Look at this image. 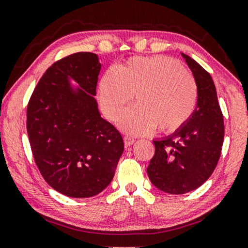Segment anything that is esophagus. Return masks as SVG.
Listing matches in <instances>:
<instances>
[{
	"mask_svg": "<svg viewBox=\"0 0 248 248\" xmlns=\"http://www.w3.org/2000/svg\"><path fill=\"white\" fill-rule=\"evenodd\" d=\"M135 142V140L133 138L128 137V135H125L124 137V144H125V148L130 147V145H132Z\"/></svg>",
	"mask_w": 248,
	"mask_h": 248,
	"instance_id": "obj_1",
	"label": "esophagus"
}]
</instances>
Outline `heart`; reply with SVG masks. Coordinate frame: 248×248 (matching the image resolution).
<instances>
[{"instance_id": "obj_1", "label": "heart", "mask_w": 248, "mask_h": 248, "mask_svg": "<svg viewBox=\"0 0 248 248\" xmlns=\"http://www.w3.org/2000/svg\"><path fill=\"white\" fill-rule=\"evenodd\" d=\"M133 96L137 105L122 116V130L141 135L158 127L170 133L192 116L198 101V84L192 73L170 57H132L101 78V109L108 120L116 121Z\"/></svg>"}]
</instances>
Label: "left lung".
<instances>
[{
	"label": "left lung",
	"instance_id": "8db88e82",
	"mask_svg": "<svg viewBox=\"0 0 248 248\" xmlns=\"http://www.w3.org/2000/svg\"><path fill=\"white\" fill-rule=\"evenodd\" d=\"M182 56L198 84V104L175 133L154 141L155 155L147 169L152 184L169 194H184L208 181L218 164L225 135L211 76L196 61Z\"/></svg>",
	"mask_w": 248,
	"mask_h": 248
}]
</instances>
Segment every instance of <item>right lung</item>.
<instances>
[{
  "instance_id": "add662e5",
  "label": "right lung",
  "mask_w": 248,
  "mask_h": 248,
  "mask_svg": "<svg viewBox=\"0 0 248 248\" xmlns=\"http://www.w3.org/2000/svg\"><path fill=\"white\" fill-rule=\"evenodd\" d=\"M100 69L98 55L89 52L57 61L40 78L27 108L37 167L49 186L71 198L104 191L124 151L121 133L100 116L94 99Z\"/></svg>"
}]
</instances>
